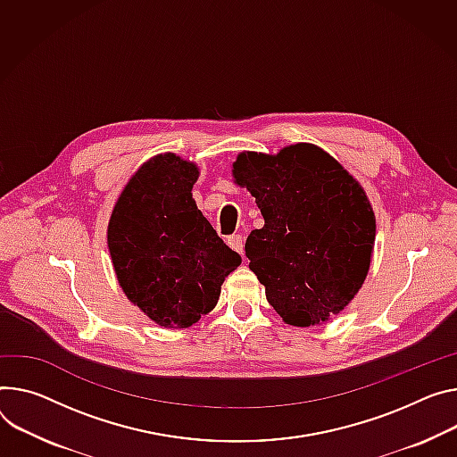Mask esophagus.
Wrapping results in <instances>:
<instances>
[{"label":"esophagus","mask_w":457,"mask_h":457,"mask_svg":"<svg viewBox=\"0 0 457 457\" xmlns=\"http://www.w3.org/2000/svg\"><path fill=\"white\" fill-rule=\"evenodd\" d=\"M228 245L231 247L233 252H237V253L244 259V240H242V235H231V237H228Z\"/></svg>","instance_id":"esophagus-1"}]
</instances>
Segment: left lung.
<instances>
[{"mask_svg":"<svg viewBox=\"0 0 457 457\" xmlns=\"http://www.w3.org/2000/svg\"><path fill=\"white\" fill-rule=\"evenodd\" d=\"M231 175L264 217L245 240V257L273 310L299 328L341 313L361 289L376 244V215L362 186L306 142L277 154L238 153Z\"/></svg>","mask_w":457,"mask_h":457,"instance_id":"1","label":"left lung"}]
</instances>
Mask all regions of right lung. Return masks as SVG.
<instances>
[{
	"mask_svg": "<svg viewBox=\"0 0 457 457\" xmlns=\"http://www.w3.org/2000/svg\"><path fill=\"white\" fill-rule=\"evenodd\" d=\"M198 165L175 153L144 162L120 193L107 226L112 268L126 297L163 328L210 313L240 255L193 198Z\"/></svg>",
	"mask_w": 457,
	"mask_h": 457,
	"instance_id": "1",
	"label": "right lung"
}]
</instances>
